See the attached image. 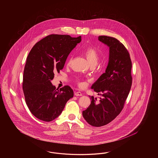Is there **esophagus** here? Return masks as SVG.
I'll use <instances>...</instances> for the list:
<instances>
[{
    "instance_id": "34e87169",
    "label": "esophagus",
    "mask_w": 158,
    "mask_h": 158,
    "mask_svg": "<svg viewBox=\"0 0 158 158\" xmlns=\"http://www.w3.org/2000/svg\"><path fill=\"white\" fill-rule=\"evenodd\" d=\"M75 95L76 96H82V93H81L80 91H77L75 93Z\"/></svg>"
}]
</instances>
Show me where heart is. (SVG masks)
<instances>
[{
  "label": "heart",
  "mask_w": 158,
  "mask_h": 158,
  "mask_svg": "<svg viewBox=\"0 0 158 158\" xmlns=\"http://www.w3.org/2000/svg\"><path fill=\"white\" fill-rule=\"evenodd\" d=\"M84 54L91 66H94L97 64L99 60V54L97 50L94 47H88L86 49V50L84 51ZM72 60V58L71 57L68 59L67 61V65H69L71 64ZM79 85L80 86H82L83 84L81 82H79Z\"/></svg>",
  "instance_id": "obj_1"
}]
</instances>
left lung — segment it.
I'll list each match as a JSON object with an SVG mask.
<instances>
[{
    "label": "left lung",
    "instance_id": "obj_1",
    "mask_svg": "<svg viewBox=\"0 0 158 158\" xmlns=\"http://www.w3.org/2000/svg\"><path fill=\"white\" fill-rule=\"evenodd\" d=\"M98 40L110 48L105 73L91 87L101 97L97 100L89 96L90 105L82 111L85 120L96 127L110 123L121 112L132 84L131 59L123 44L114 37L105 35L99 36Z\"/></svg>",
    "mask_w": 158,
    "mask_h": 158
}]
</instances>
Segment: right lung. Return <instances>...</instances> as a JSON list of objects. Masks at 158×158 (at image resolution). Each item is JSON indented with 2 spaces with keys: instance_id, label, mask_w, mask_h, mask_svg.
I'll use <instances>...</instances> for the list:
<instances>
[{
  "instance_id": "1",
  "label": "right lung",
  "mask_w": 158,
  "mask_h": 158,
  "mask_svg": "<svg viewBox=\"0 0 158 158\" xmlns=\"http://www.w3.org/2000/svg\"><path fill=\"white\" fill-rule=\"evenodd\" d=\"M81 41V36L51 34L30 50L24 68L23 89L29 110L40 120H54L73 97L70 86L56 89L51 81L55 72L63 68L69 54Z\"/></svg>"
}]
</instances>
